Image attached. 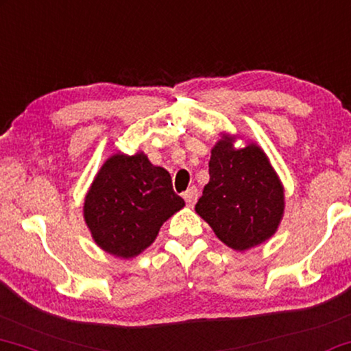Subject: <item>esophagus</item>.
I'll return each mask as SVG.
<instances>
[{
  "mask_svg": "<svg viewBox=\"0 0 351 351\" xmlns=\"http://www.w3.org/2000/svg\"><path fill=\"white\" fill-rule=\"evenodd\" d=\"M197 197H199V191H197V188H194V186L184 193V201L189 207H193L194 204L197 202Z\"/></svg>",
  "mask_w": 351,
  "mask_h": 351,
  "instance_id": "obj_1",
  "label": "esophagus"
}]
</instances>
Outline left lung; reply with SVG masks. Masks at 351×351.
<instances>
[{
	"instance_id": "obj_1",
	"label": "left lung",
	"mask_w": 351,
	"mask_h": 351,
	"mask_svg": "<svg viewBox=\"0 0 351 351\" xmlns=\"http://www.w3.org/2000/svg\"><path fill=\"white\" fill-rule=\"evenodd\" d=\"M237 137L221 134L210 150L208 175L197 215L234 251H247L277 232L285 210L283 184L256 143L234 147Z\"/></svg>"
}]
</instances>
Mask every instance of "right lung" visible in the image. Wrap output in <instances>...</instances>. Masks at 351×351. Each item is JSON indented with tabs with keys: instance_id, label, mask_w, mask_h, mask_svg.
Here are the masks:
<instances>
[{
	"instance_id": "obj_1",
	"label": "right lung",
	"mask_w": 351,
	"mask_h": 351,
	"mask_svg": "<svg viewBox=\"0 0 351 351\" xmlns=\"http://www.w3.org/2000/svg\"><path fill=\"white\" fill-rule=\"evenodd\" d=\"M184 207L165 168L137 152L113 154L84 199V220L100 250L131 259L152 245L160 227Z\"/></svg>"
}]
</instances>
